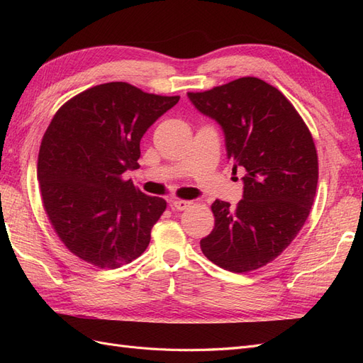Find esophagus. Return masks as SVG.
Segmentation results:
<instances>
[{
    "label": "esophagus",
    "instance_id": "obj_1",
    "mask_svg": "<svg viewBox=\"0 0 363 363\" xmlns=\"http://www.w3.org/2000/svg\"><path fill=\"white\" fill-rule=\"evenodd\" d=\"M171 207L174 208V211H184V208H188L191 206V201H184V200H172L171 203Z\"/></svg>",
    "mask_w": 363,
    "mask_h": 363
}]
</instances>
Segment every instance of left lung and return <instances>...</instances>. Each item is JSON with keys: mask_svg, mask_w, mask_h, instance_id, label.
<instances>
[{"mask_svg": "<svg viewBox=\"0 0 363 363\" xmlns=\"http://www.w3.org/2000/svg\"><path fill=\"white\" fill-rule=\"evenodd\" d=\"M188 98L223 128L233 171H245L238 206L212 204L215 227L200 240L203 255L236 274L257 269L281 255L309 216L318 184L311 131L286 96L256 77Z\"/></svg>", "mask_w": 363, "mask_h": 363, "instance_id": "obj_1", "label": "left lung"}]
</instances>
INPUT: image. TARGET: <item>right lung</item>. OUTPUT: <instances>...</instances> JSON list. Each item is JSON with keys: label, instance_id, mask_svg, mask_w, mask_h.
Masks as SVG:
<instances>
[{"label": "right lung", "instance_id": "1", "mask_svg": "<svg viewBox=\"0 0 363 363\" xmlns=\"http://www.w3.org/2000/svg\"><path fill=\"white\" fill-rule=\"evenodd\" d=\"M179 100L112 82L74 96L54 115L38 180L54 230L77 257L115 269L147 250L167 201L123 174L139 167L142 136Z\"/></svg>", "mask_w": 363, "mask_h": 363}]
</instances>
